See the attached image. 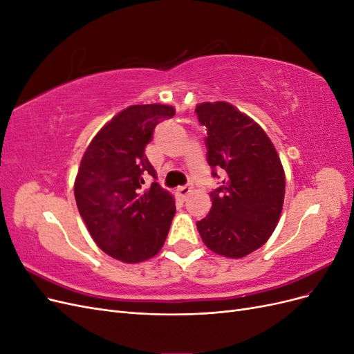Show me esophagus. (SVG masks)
<instances>
[{"label": "esophagus", "instance_id": "obj_1", "mask_svg": "<svg viewBox=\"0 0 354 354\" xmlns=\"http://www.w3.org/2000/svg\"><path fill=\"white\" fill-rule=\"evenodd\" d=\"M192 192V189L189 187V186H180V187H177V194H178V196L180 198H187V195L190 194Z\"/></svg>", "mask_w": 354, "mask_h": 354}]
</instances>
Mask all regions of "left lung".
I'll list each match as a JSON object with an SVG mask.
<instances>
[{
    "instance_id": "left-lung-1",
    "label": "left lung",
    "mask_w": 354,
    "mask_h": 354,
    "mask_svg": "<svg viewBox=\"0 0 354 354\" xmlns=\"http://www.w3.org/2000/svg\"><path fill=\"white\" fill-rule=\"evenodd\" d=\"M207 127L208 164L226 171L209 196L208 216L196 223L203 243L227 259H242L263 246L281 218L285 171L269 136L252 118L227 102L198 103ZM212 176L217 177L216 171Z\"/></svg>"
}]
</instances>
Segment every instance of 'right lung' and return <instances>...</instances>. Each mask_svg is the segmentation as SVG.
Here are the masks:
<instances>
[{
	"instance_id": "right-lung-1",
	"label": "right lung",
	"mask_w": 354,
	"mask_h": 354,
	"mask_svg": "<svg viewBox=\"0 0 354 354\" xmlns=\"http://www.w3.org/2000/svg\"><path fill=\"white\" fill-rule=\"evenodd\" d=\"M169 104H133L115 115L85 149L73 192L81 217L99 248L122 263L155 257L167 239L176 201L145 155L155 127L173 118Z\"/></svg>"
}]
</instances>
